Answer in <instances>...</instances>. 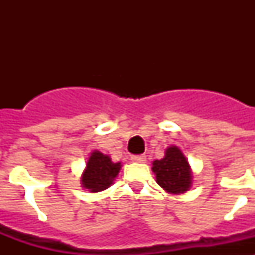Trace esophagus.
Masks as SVG:
<instances>
[{
    "mask_svg": "<svg viewBox=\"0 0 255 255\" xmlns=\"http://www.w3.org/2000/svg\"><path fill=\"white\" fill-rule=\"evenodd\" d=\"M131 161L136 162V163H145L147 162V157L145 155H132Z\"/></svg>",
    "mask_w": 255,
    "mask_h": 255,
    "instance_id": "obj_1",
    "label": "esophagus"
}]
</instances>
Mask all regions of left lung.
<instances>
[{"label": "left lung", "instance_id": "obj_1", "mask_svg": "<svg viewBox=\"0 0 255 255\" xmlns=\"http://www.w3.org/2000/svg\"><path fill=\"white\" fill-rule=\"evenodd\" d=\"M152 164L155 181L166 193L180 195L190 190L193 172L188 159L179 147H168L164 150L163 158L155 159Z\"/></svg>", "mask_w": 255, "mask_h": 255}]
</instances>
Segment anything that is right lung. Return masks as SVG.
Instances as JSON below:
<instances>
[{
  "label": "right lung",
  "instance_id": "add662e5",
  "mask_svg": "<svg viewBox=\"0 0 255 255\" xmlns=\"http://www.w3.org/2000/svg\"><path fill=\"white\" fill-rule=\"evenodd\" d=\"M121 162H112L110 155L100 150H93L85 163V168L80 177V184L85 190L100 193L114 184L121 170Z\"/></svg>",
  "mask_w": 255,
  "mask_h": 255
}]
</instances>
